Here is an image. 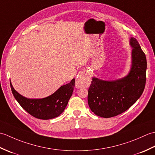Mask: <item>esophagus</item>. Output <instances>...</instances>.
<instances>
[{
    "mask_svg": "<svg viewBox=\"0 0 155 155\" xmlns=\"http://www.w3.org/2000/svg\"><path fill=\"white\" fill-rule=\"evenodd\" d=\"M90 76L87 72L81 71L78 74V78L77 80V84L80 87H84L89 83Z\"/></svg>",
    "mask_w": 155,
    "mask_h": 155,
    "instance_id": "obj_1",
    "label": "esophagus"
}]
</instances>
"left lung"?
<instances>
[{
  "label": "left lung",
  "mask_w": 155,
  "mask_h": 155,
  "mask_svg": "<svg viewBox=\"0 0 155 155\" xmlns=\"http://www.w3.org/2000/svg\"><path fill=\"white\" fill-rule=\"evenodd\" d=\"M130 71L124 77L113 81L93 77L88 88V104L98 117L110 118L128 109L143 94L146 83L147 58L136 38L130 37Z\"/></svg>",
  "instance_id": "8db88e82"
}]
</instances>
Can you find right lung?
Listing matches in <instances>:
<instances>
[{
  "instance_id": "right-lung-1",
  "label": "right lung",
  "mask_w": 155,
  "mask_h": 155,
  "mask_svg": "<svg viewBox=\"0 0 155 155\" xmlns=\"http://www.w3.org/2000/svg\"><path fill=\"white\" fill-rule=\"evenodd\" d=\"M12 93L20 105L32 116L42 120H48L58 117L65 109L72 94L75 86V79L66 84L50 96L42 98H28L16 91L10 81Z\"/></svg>"
}]
</instances>
